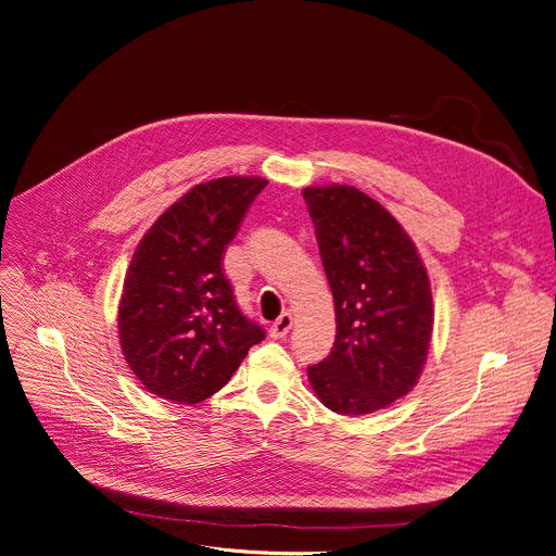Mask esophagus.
Returning a JSON list of instances; mask_svg holds the SVG:
<instances>
[{
  "label": "esophagus",
  "mask_w": 556,
  "mask_h": 556,
  "mask_svg": "<svg viewBox=\"0 0 556 556\" xmlns=\"http://www.w3.org/2000/svg\"><path fill=\"white\" fill-rule=\"evenodd\" d=\"M290 328H292V316L288 314V312H283L281 316H279V319L270 326V339H283L288 332H290Z\"/></svg>",
  "instance_id": "1"
}]
</instances>
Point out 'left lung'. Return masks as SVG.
I'll return each instance as SVG.
<instances>
[{
	"label": "left lung",
	"mask_w": 556,
	"mask_h": 556,
	"mask_svg": "<svg viewBox=\"0 0 556 556\" xmlns=\"http://www.w3.org/2000/svg\"><path fill=\"white\" fill-rule=\"evenodd\" d=\"M301 193L337 312L334 348L307 367V380L334 414H374L409 393L425 369L431 281L412 237L380 202L350 185Z\"/></svg>",
	"instance_id": "left-lung-1"
}]
</instances>
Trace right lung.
I'll list each match as a JSON object with an SVG mask.
<instances>
[{
    "label": "right lung",
    "mask_w": 556,
    "mask_h": 556,
    "mask_svg": "<svg viewBox=\"0 0 556 556\" xmlns=\"http://www.w3.org/2000/svg\"><path fill=\"white\" fill-rule=\"evenodd\" d=\"M268 180L226 176L189 189L138 242L118 301V341L157 399L198 405L219 391L266 334L235 303L226 244Z\"/></svg>",
    "instance_id": "1"
}]
</instances>
